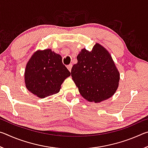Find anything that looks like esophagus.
Here are the masks:
<instances>
[{
	"instance_id": "34e87169",
	"label": "esophagus",
	"mask_w": 148,
	"mask_h": 148,
	"mask_svg": "<svg viewBox=\"0 0 148 148\" xmlns=\"http://www.w3.org/2000/svg\"><path fill=\"white\" fill-rule=\"evenodd\" d=\"M72 64H70L69 65H68V66H67V69H69V71L71 72V69H72Z\"/></svg>"
}]
</instances>
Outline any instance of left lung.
<instances>
[{
	"label": "left lung",
	"instance_id": "8db88e82",
	"mask_svg": "<svg viewBox=\"0 0 148 148\" xmlns=\"http://www.w3.org/2000/svg\"><path fill=\"white\" fill-rule=\"evenodd\" d=\"M77 60L71 76L84 99L101 102L115 93L119 86V72L103 46L97 43L91 51L82 49Z\"/></svg>",
	"mask_w": 148,
	"mask_h": 148
}]
</instances>
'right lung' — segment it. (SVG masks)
Returning a JSON list of instances; mask_svg holds the SVG:
<instances>
[{"label":"right lung","instance_id":"add662e5","mask_svg":"<svg viewBox=\"0 0 148 148\" xmlns=\"http://www.w3.org/2000/svg\"><path fill=\"white\" fill-rule=\"evenodd\" d=\"M70 76L60 55L50 49L38 50L27 62L25 83L32 93L44 98L59 92L62 82Z\"/></svg>","mask_w":148,"mask_h":148}]
</instances>
